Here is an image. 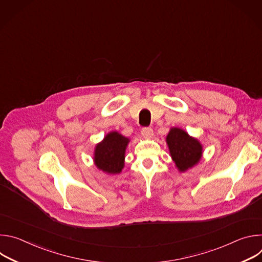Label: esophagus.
<instances>
[{"label":"esophagus","instance_id":"34e87169","mask_svg":"<svg viewBox=\"0 0 262 262\" xmlns=\"http://www.w3.org/2000/svg\"><path fill=\"white\" fill-rule=\"evenodd\" d=\"M141 134H142V136H143L144 138L151 139L152 136H154V130H152L151 128H149V127H144V128H142Z\"/></svg>","mask_w":262,"mask_h":262}]
</instances>
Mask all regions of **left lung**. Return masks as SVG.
<instances>
[{"label": "left lung", "mask_w": 262, "mask_h": 262, "mask_svg": "<svg viewBox=\"0 0 262 262\" xmlns=\"http://www.w3.org/2000/svg\"><path fill=\"white\" fill-rule=\"evenodd\" d=\"M166 142L175 167L180 173L196 166L203 155V146L197 138L190 136L184 129L171 127Z\"/></svg>", "instance_id": "obj_1"}]
</instances>
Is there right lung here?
<instances>
[{"mask_svg": "<svg viewBox=\"0 0 262 262\" xmlns=\"http://www.w3.org/2000/svg\"><path fill=\"white\" fill-rule=\"evenodd\" d=\"M129 141L128 138L116 130L105 135L94 148L93 162L96 168L110 175L121 173Z\"/></svg>", "mask_w": 262, "mask_h": 262, "instance_id": "1", "label": "right lung"}]
</instances>
